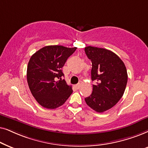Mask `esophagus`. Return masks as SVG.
<instances>
[{"label": "esophagus", "mask_w": 148, "mask_h": 148, "mask_svg": "<svg viewBox=\"0 0 148 148\" xmlns=\"http://www.w3.org/2000/svg\"><path fill=\"white\" fill-rule=\"evenodd\" d=\"M80 86H81V84H80V83H78V84H76L75 87H76V88H77V89H79L80 87Z\"/></svg>", "instance_id": "obj_1"}]
</instances>
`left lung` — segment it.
Segmentation results:
<instances>
[{
  "label": "left lung",
  "instance_id": "1",
  "mask_svg": "<svg viewBox=\"0 0 148 148\" xmlns=\"http://www.w3.org/2000/svg\"><path fill=\"white\" fill-rule=\"evenodd\" d=\"M84 51L92 62V92L86 103L97 112H103L116 104L125 92L128 75L121 59L112 51L103 48L86 47Z\"/></svg>",
  "mask_w": 148,
  "mask_h": 148
}]
</instances>
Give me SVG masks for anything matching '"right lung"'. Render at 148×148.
I'll use <instances>...</instances> for the list:
<instances>
[{
    "label": "right lung",
    "mask_w": 148,
    "mask_h": 148,
    "mask_svg": "<svg viewBox=\"0 0 148 148\" xmlns=\"http://www.w3.org/2000/svg\"><path fill=\"white\" fill-rule=\"evenodd\" d=\"M76 47L61 45L42 47L33 54L27 68V81L37 102L47 109L62 106L72 93V86L67 84L62 68Z\"/></svg>",
    "instance_id": "add662e5"
}]
</instances>
